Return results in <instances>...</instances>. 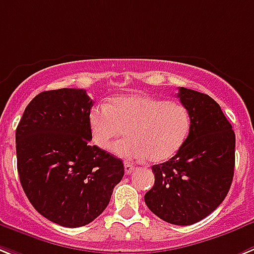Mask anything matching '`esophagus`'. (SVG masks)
<instances>
[{"mask_svg": "<svg viewBox=\"0 0 254 254\" xmlns=\"http://www.w3.org/2000/svg\"><path fill=\"white\" fill-rule=\"evenodd\" d=\"M124 167H125V173H127V174H130L131 172L135 169V167H134L131 163H125V164H124Z\"/></svg>", "mask_w": 254, "mask_h": 254, "instance_id": "1", "label": "esophagus"}]
</instances>
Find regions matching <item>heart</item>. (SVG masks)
Segmentation results:
<instances>
[{
  "instance_id": "heart-1",
  "label": "heart",
  "mask_w": 254,
  "mask_h": 254,
  "mask_svg": "<svg viewBox=\"0 0 254 254\" xmlns=\"http://www.w3.org/2000/svg\"><path fill=\"white\" fill-rule=\"evenodd\" d=\"M87 123L98 148L110 150L127 129L129 138L119 142L114 152L129 159L147 157L152 163L173 157L191 129V116L183 104L144 94L119 95L107 106H95Z\"/></svg>"
}]
</instances>
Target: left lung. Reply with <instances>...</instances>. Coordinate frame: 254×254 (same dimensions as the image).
<instances>
[{"mask_svg": "<svg viewBox=\"0 0 254 254\" xmlns=\"http://www.w3.org/2000/svg\"><path fill=\"white\" fill-rule=\"evenodd\" d=\"M191 129L169 161L153 165L155 185L144 195L148 209L165 222L187 226L209 216L229 192L235 168V133L209 95L180 87Z\"/></svg>", "mask_w": 254, "mask_h": 254, "instance_id": "left-lung-1", "label": "left lung"}]
</instances>
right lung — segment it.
<instances>
[{
	"mask_svg": "<svg viewBox=\"0 0 254 254\" xmlns=\"http://www.w3.org/2000/svg\"><path fill=\"white\" fill-rule=\"evenodd\" d=\"M94 102L84 89L42 91L16 127L20 183L36 210L64 227L94 221L124 177L120 159L90 144Z\"/></svg>",
	"mask_w": 254,
	"mask_h": 254,
	"instance_id": "obj_1",
	"label": "right lung"
}]
</instances>
